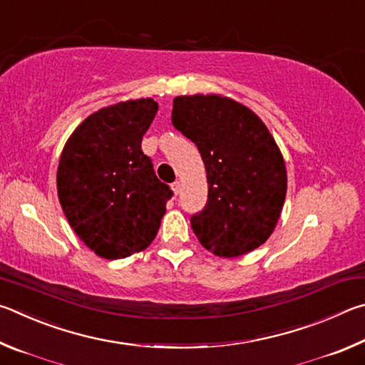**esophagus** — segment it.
Segmentation results:
<instances>
[{"label":"esophagus","instance_id":"esophagus-1","mask_svg":"<svg viewBox=\"0 0 365 365\" xmlns=\"http://www.w3.org/2000/svg\"><path fill=\"white\" fill-rule=\"evenodd\" d=\"M171 189H173V192H175V195H178L179 192H181V182L175 181L171 184Z\"/></svg>","mask_w":365,"mask_h":365}]
</instances>
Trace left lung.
Returning <instances> with one entry per match:
<instances>
[{"label":"left lung","instance_id":"obj_1","mask_svg":"<svg viewBox=\"0 0 365 365\" xmlns=\"http://www.w3.org/2000/svg\"><path fill=\"white\" fill-rule=\"evenodd\" d=\"M171 123L205 163L208 200L190 216L200 244L225 258L263 245L287 194L282 153L266 125L250 108L216 94L179 96Z\"/></svg>","mask_w":365,"mask_h":365}]
</instances>
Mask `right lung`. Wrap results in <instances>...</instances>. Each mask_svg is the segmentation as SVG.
I'll list each match as a JSON object with an SVG mask.
<instances>
[{"label":"right lung","mask_w":365,"mask_h":365,"mask_svg":"<svg viewBox=\"0 0 365 365\" xmlns=\"http://www.w3.org/2000/svg\"><path fill=\"white\" fill-rule=\"evenodd\" d=\"M157 110L153 99L101 108L62 150L57 195L63 215L102 258H126L149 247L173 197L140 147Z\"/></svg>","instance_id":"right-lung-1"}]
</instances>
